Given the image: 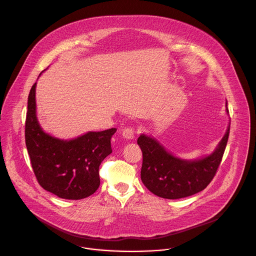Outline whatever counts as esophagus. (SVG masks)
Wrapping results in <instances>:
<instances>
[{"label":"esophagus","mask_w":256,"mask_h":256,"mask_svg":"<svg viewBox=\"0 0 256 256\" xmlns=\"http://www.w3.org/2000/svg\"><path fill=\"white\" fill-rule=\"evenodd\" d=\"M134 128H126L122 130V136L126 140H130L134 138Z\"/></svg>","instance_id":"obj_1"}]
</instances>
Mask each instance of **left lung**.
Returning a JSON list of instances; mask_svg holds the SVG:
<instances>
[{"instance_id": "1", "label": "left lung", "mask_w": 256, "mask_h": 256, "mask_svg": "<svg viewBox=\"0 0 256 256\" xmlns=\"http://www.w3.org/2000/svg\"><path fill=\"white\" fill-rule=\"evenodd\" d=\"M229 132L230 126L214 153L194 161L179 159L167 152L155 138L140 134L138 144L142 152V184L154 194L168 200L190 196L204 190L221 164Z\"/></svg>"}]
</instances>
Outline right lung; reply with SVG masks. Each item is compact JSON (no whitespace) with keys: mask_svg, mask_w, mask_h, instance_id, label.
Instances as JSON below:
<instances>
[{"mask_svg":"<svg viewBox=\"0 0 256 256\" xmlns=\"http://www.w3.org/2000/svg\"><path fill=\"white\" fill-rule=\"evenodd\" d=\"M35 88L28 96L25 142L31 166L42 188L64 200H82L100 186L99 166L112 150L116 128L89 132L64 140L46 134L36 118Z\"/></svg>","mask_w":256,"mask_h":256,"instance_id":"add662e5","label":"right lung"}]
</instances>
